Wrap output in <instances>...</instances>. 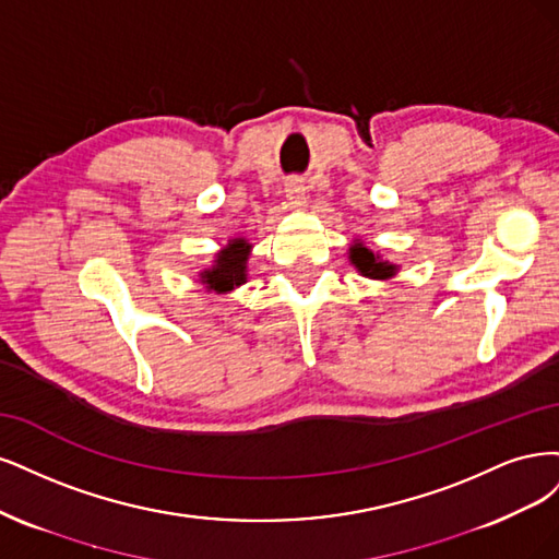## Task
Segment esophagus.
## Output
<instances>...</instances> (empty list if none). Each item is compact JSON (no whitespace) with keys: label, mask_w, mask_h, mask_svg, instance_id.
Masks as SVG:
<instances>
[{"label":"esophagus","mask_w":559,"mask_h":559,"mask_svg":"<svg viewBox=\"0 0 559 559\" xmlns=\"http://www.w3.org/2000/svg\"><path fill=\"white\" fill-rule=\"evenodd\" d=\"M285 197H287V202H290L293 206H301V202H304V183L299 181V178H290V181L285 183Z\"/></svg>","instance_id":"1"}]
</instances>
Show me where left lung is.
<instances>
[{
  "mask_svg": "<svg viewBox=\"0 0 559 559\" xmlns=\"http://www.w3.org/2000/svg\"><path fill=\"white\" fill-rule=\"evenodd\" d=\"M348 262L357 269L359 276L371 281H390L400 272V264L385 260L381 253H373L362 239H353L348 246Z\"/></svg>",
  "mask_w": 559,
  "mask_h": 559,
  "instance_id": "left-lung-1",
  "label": "left lung"
}]
</instances>
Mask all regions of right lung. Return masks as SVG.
Masks as SVG:
<instances>
[{"label":"right lung","mask_w":559,"mask_h":559,"mask_svg":"<svg viewBox=\"0 0 559 559\" xmlns=\"http://www.w3.org/2000/svg\"><path fill=\"white\" fill-rule=\"evenodd\" d=\"M250 250H253V243H248V239H229L227 246H223L218 253L213 255L211 266L202 269V272L197 274L200 276V283L204 285V290L215 295H229L231 290H237L239 285H243L248 281Z\"/></svg>","instance_id":"add662e5"}]
</instances>
